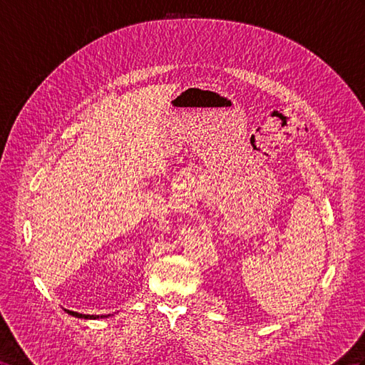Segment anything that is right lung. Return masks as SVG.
<instances>
[{"mask_svg":"<svg viewBox=\"0 0 365 365\" xmlns=\"http://www.w3.org/2000/svg\"><path fill=\"white\" fill-rule=\"evenodd\" d=\"M69 314H72V316H76V317H85V319H97L98 316H96V314H80V313H77V312H69V310H66ZM101 317H106V316H101Z\"/></svg>","mask_w":365,"mask_h":365,"instance_id":"1","label":"right lung"}]
</instances>
